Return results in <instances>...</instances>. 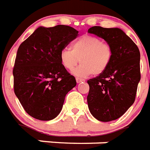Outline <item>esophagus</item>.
I'll use <instances>...</instances> for the list:
<instances>
[{
	"instance_id": "obj_1",
	"label": "esophagus",
	"mask_w": 150,
	"mask_h": 150,
	"mask_svg": "<svg viewBox=\"0 0 150 150\" xmlns=\"http://www.w3.org/2000/svg\"><path fill=\"white\" fill-rule=\"evenodd\" d=\"M76 79V82H77V83H82V82H84L85 81V79H80V78H76L75 79Z\"/></svg>"
}]
</instances>
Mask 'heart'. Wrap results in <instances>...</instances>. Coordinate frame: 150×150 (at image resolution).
I'll return each instance as SVG.
<instances>
[{
    "mask_svg": "<svg viewBox=\"0 0 150 150\" xmlns=\"http://www.w3.org/2000/svg\"><path fill=\"white\" fill-rule=\"evenodd\" d=\"M112 48L108 42L91 35H83L73 42L71 50H63L60 60L65 69L71 71L81 64L73 73L77 76L86 77L98 75L105 71L112 59Z\"/></svg>",
    "mask_w": 150,
    "mask_h": 150,
    "instance_id": "obj_1",
    "label": "heart"
}]
</instances>
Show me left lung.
Instances as JSON below:
<instances>
[{
	"mask_svg": "<svg viewBox=\"0 0 150 150\" xmlns=\"http://www.w3.org/2000/svg\"><path fill=\"white\" fill-rule=\"evenodd\" d=\"M88 32L105 40L113 51L105 71L87 81L88 107L99 121L115 120L123 116L135 100L141 79L140 52L135 43L119 28L94 26Z\"/></svg>",
	"mask_w": 150,
	"mask_h": 150,
	"instance_id": "left-lung-1",
	"label": "left lung"
}]
</instances>
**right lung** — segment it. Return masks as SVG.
<instances>
[{"instance_id": "obj_1", "label": "right lung", "mask_w": 150, "mask_h": 150, "mask_svg": "<svg viewBox=\"0 0 150 150\" xmlns=\"http://www.w3.org/2000/svg\"><path fill=\"white\" fill-rule=\"evenodd\" d=\"M78 33L65 25L40 27L19 45L12 71L14 92L33 118L57 117L66 94L76 86L75 78L60 63V52Z\"/></svg>"}]
</instances>
